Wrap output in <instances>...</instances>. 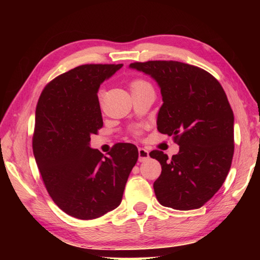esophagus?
<instances>
[{
	"label": "esophagus",
	"instance_id": "1",
	"mask_svg": "<svg viewBox=\"0 0 260 260\" xmlns=\"http://www.w3.org/2000/svg\"><path fill=\"white\" fill-rule=\"evenodd\" d=\"M148 157H150V154H148V151H146L145 148L140 147L139 148V159H140V162L146 161Z\"/></svg>",
	"mask_w": 260,
	"mask_h": 260
}]
</instances>
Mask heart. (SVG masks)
Instances as JSON below:
<instances>
[{
  "instance_id": "b5f03b06",
  "label": "heart",
  "mask_w": 260,
  "mask_h": 260,
  "mask_svg": "<svg viewBox=\"0 0 260 260\" xmlns=\"http://www.w3.org/2000/svg\"><path fill=\"white\" fill-rule=\"evenodd\" d=\"M145 86H150V84H148V82L145 81V80L137 78V79L132 80V82H131V90L132 91H135L137 89H140V88H143V87H145Z\"/></svg>"
}]
</instances>
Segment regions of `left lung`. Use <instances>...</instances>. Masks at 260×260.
<instances>
[{
    "instance_id": "8db88e82",
    "label": "left lung",
    "mask_w": 260,
    "mask_h": 260,
    "mask_svg": "<svg viewBox=\"0 0 260 260\" xmlns=\"http://www.w3.org/2000/svg\"><path fill=\"white\" fill-rule=\"evenodd\" d=\"M129 68L151 76L161 88L163 105L157 131L173 136L180 151L150 156L162 172L153 187L157 201L175 210L201 208L221 187L234 156V113L214 77L179 61L134 62Z\"/></svg>"
}]
</instances>
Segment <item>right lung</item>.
<instances>
[{
  "instance_id": "right-lung-1",
  "label": "right lung",
  "mask_w": 260,
  "mask_h": 260,
  "mask_svg": "<svg viewBox=\"0 0 260 260\" xmlns=\"http://www.w3.org/2000/svg\"><path fill=\"white\" fill-rule=\"evenodd\" d=\"M123 64H82L56 77L36 109L33 154L43 183L63 212L81 220L117 208L139 151L118 143L105 156L89 147L103 127L97 92Z\"/></svg>"
}]
</instances>
